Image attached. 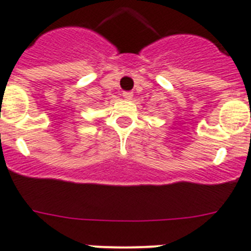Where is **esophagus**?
<instances>
[{
    "label": "esophagus",
    "mask_w": 251,
    "mask_h": 251,
    "mask_svg": "<svg viewBox=\"0 0 251 251\" xmlns=\"http://www.w3.org/2000/svg\"><path fill=\"white\" fill-rule=\"evenodd\" d=\"M132 97H133V93L132 92H123V99L124 100H132Z\"/></svg>",
    "instance_id": "obj_1"
}]
</instances>
